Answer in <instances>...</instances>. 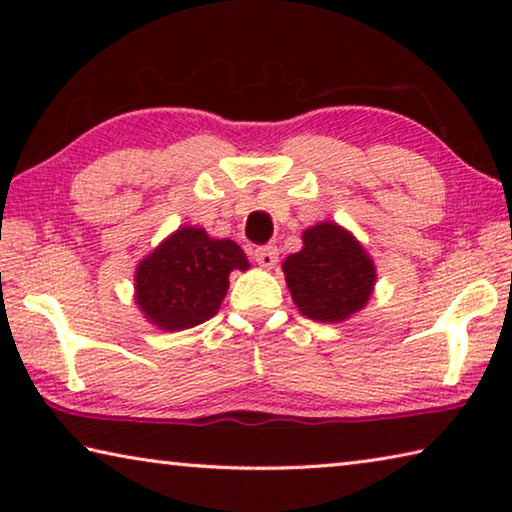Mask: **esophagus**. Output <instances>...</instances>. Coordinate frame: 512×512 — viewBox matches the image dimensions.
I'll list each match as a JSON object with an SVG mask.
<instances>
[{
	"instance_id": "34e87169",
	"label": "esophagus",
	"mask_w": 512,
	"mask_h": 512,
	"mask_svg": "<svg viewBox=\"0 0 512 512\" xmlns=\"http://www.w3.org/2000/svg\"><path fill=\"white\" fill-rule=\"evenodd\" d=\"M277 248L275 246H262V248H255V262L262 266V268H273L277 264Z\"/></svg>"
}]
</instances>
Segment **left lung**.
I'll return each mask as SVG.
<instances>
[{"mask_svg":"<svg viewBox=\"0 0 512 512\" xmlns=\"http://www.w3.org/2000/svg\"><path fill=\"white\" fill-rule=\"evenodd\" d=\"M282 271L300 314L318 323H343L357 314L377 280L363 246L332 221L302 232V250L284 259Z\"/></svg>","mask_w":512,"mask_h":512,"instance_id":"1","label":"left lung"}]
</instances>
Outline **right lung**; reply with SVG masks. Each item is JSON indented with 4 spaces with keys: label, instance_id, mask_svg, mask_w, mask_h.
Here are the masks:
<instances>
[{
    "label": "right lung",
    "instance_id": "obj_1",
    "mask_svg": "<svg viewBox=\"0 0 512 512\" xmlns=\"http://www.w3.org/2000/svg\"><path fill=\"white\" fill-rule=\"evenodd\" d=\"M235 268H250L235 241L183 225L137 266L135 302L149 323L167 332L201 325L219 311Z\"/></svg>",
    "mask_w": 512,
    "mask_h": 512
}]
</instances>
